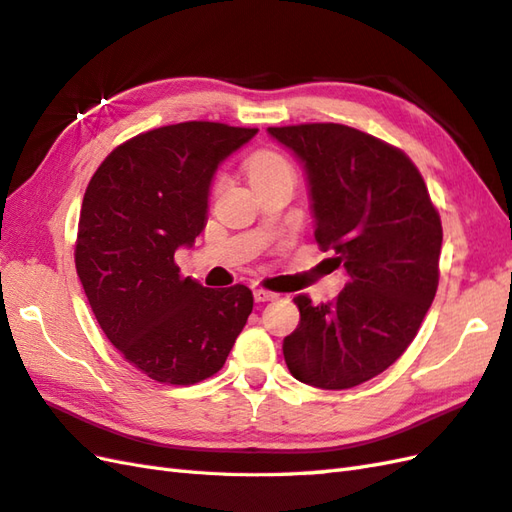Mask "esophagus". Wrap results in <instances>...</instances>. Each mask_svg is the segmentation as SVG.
Wrapping results in <instances>:
<instances>
[{"instance_id":"obj_1","label":"esophagus","mask_w":512,"mask_h":512,"mask_svg":"<svg viewBox=\"0 0 512 512\" xmlns=\"http://www.w3.org/2000/svg\"><path fill=\"white\" fill-rule=\"evenodd\" d=\"M253 296H255V303H268V300H274V298H277V294H274V292H268V290H261V287H255V290H253Z\"/></svg>"}]
</instances>
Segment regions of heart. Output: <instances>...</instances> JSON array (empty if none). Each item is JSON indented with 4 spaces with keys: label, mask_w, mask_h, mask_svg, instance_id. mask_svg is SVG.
Wrapping results in <instances>:
<instances>
[{
    "label": "heart",
    "mask_w": 512,
    "mask_h": 512,
    "mask_svg": "<svg viewBox=\"0 0 512 512\" xmlns=\"http://www.w3.org/2000/svg\"><path fill=\"white\" fill-rule=\"evenodd\" d=\"M246 175H248V179H251L253 186H257V183L266 181L270 177L294 175V173H292L290 162H287L283 155H279L277 151L261 149V151H255L246 160ZM218 186H220V181H216L214 190H218Z\"/></svg>",
    "instance_id": "obj_1"
}]
</instances>
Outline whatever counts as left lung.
<instances>
[{
    "instance_id": "left-lung-1",
    "label": "left lung",
    "mask_w": 512,
    "mask_h": 512,
    "mask_svg": "<svg viewBox=\"0 0 512 512\" xmlns=\"http://www.w3.org/2000/svg\"><path fill=\"white\" fill-rule=\"evenodd\" d=\"M305 166L316 242L348 285L331 303H294L283 357L300 383L350 389L385 372L415 339L439 285L441 218L400 149L337 123L268 127Z\"/></svg>"
}]
</instances>
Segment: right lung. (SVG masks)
Listing matches in <instances>:
<instances>
[{
  "label": "right lung",
  "mask_w": 512,
  "mask_h": 512,
  "mask_svg": "<svg viewBox=\"0 0 512 512\" xmlns=\"http://www.w3.org/2000/svg\"><path fill=\"white\" fill-rule=\"evenodd\" d=\"M257 129L188 121L119 144L90 179L75 268L101 331L157 383L194 385L225 365L253 311L246 285L181 277L179 246L205 229L218 164Z\"/></svg>",
  "instance_id": "obj_1"
}]
</instances>
